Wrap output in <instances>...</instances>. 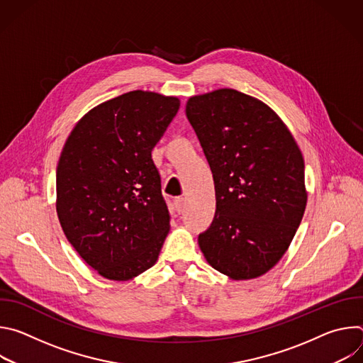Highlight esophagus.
Returning a JSON list of instances; mask_svg holds the SVG:
<instances>
[{"label": "esophagus", "mask_w": 363, "mask_h": 363, "mask_svg": "<svg viewBox=\"0 0 363 363\" xmlns=\"http://www.w3.org/2000/svg\"><path fill=\"white\" fill-rule=\"evenodd\" d=\"M174 206H175V210H177V213L178 214H181L182 211H184V208H185V199L184 198H175L174 199Z\"/></svg>", "instance_id": "1"}]
</instances>
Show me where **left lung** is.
I'll return each instance as SVG.
<instances>
[{"label":"left lung","mask_w":363,"mask_h":363,"mask_svg":"<svg viewBox=\"0 0 363 363\" xmlns=\"http://www.w3.org/2000/svg\"><path fill=\"white\" fill-rule=\"evenodd\" d=\"M185 112L216 185V216L199 248L234 280L262 276L279 263L306 210L301 152L274 111L234 89L192 96Z\"/></svg>","instance_id":"1"}]
</instances>
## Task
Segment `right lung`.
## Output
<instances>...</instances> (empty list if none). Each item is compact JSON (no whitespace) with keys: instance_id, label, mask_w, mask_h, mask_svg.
I'll list each match as a JSON object with an SVG mask.
<instances>
[{"instance_id":"right-lung-1","label":"right lung","mask_w":363,"mask_h":363,"mask_svg":"<svg viewBox=\"0 0 363 363\" xmlns=\"http://www.w3.org/2000/svg\"><path fill=\"white\" fill-rule=\"evenodd\" d=\"M179 99L133 90L86 113L62 150L59 221L83 260L109 280L150 269L169 231V211L152 149Z\"/></svg>"}]
</instances>
